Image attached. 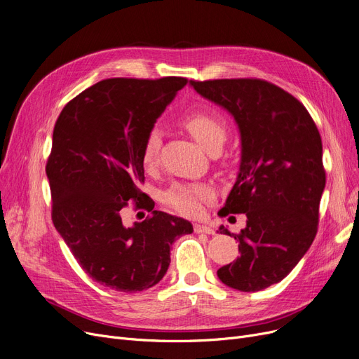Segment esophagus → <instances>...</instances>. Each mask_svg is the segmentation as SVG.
Listing matches in <instances>:
<instances>
[{"instance_id": "1", "label": "esophagus", "mask_w": 359, "mask_h": 359, "mask_svg": "<svg viewBox=\"0 0 359 359\" xmlns=\"http://www.w3.org/2000/svg\"><path fill=\"white\" fill-rule=\"evenodd\" d=\"M194 231L195 233H204V235H214V230L211 229V227H208V226H204V224H194Z\"/></svg>"}]
</instances>
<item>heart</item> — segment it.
<instances>
[{
  "mask_svg": "<svg viewBox=\"0 0 359 359\" xmlns=\"http://www.w3.org/2000/svg\"><path fill=\"white\" fill-rule=\"evenodd\" d=\"M183 126L205 151L223 147L227 139V126L220 116L199 111L183 118ZM161 147L158 129H149L141 148V161L145 168L157 163ZM214 199V192L207 184H175L164 194V202L176 212L186 217H198L204 205Z\"/></svg>",
  "mask_w": 359,
  "mask_h": 359,
  "instance_id": "b5f03b06",
  "label": "heart"
}]
</instances>
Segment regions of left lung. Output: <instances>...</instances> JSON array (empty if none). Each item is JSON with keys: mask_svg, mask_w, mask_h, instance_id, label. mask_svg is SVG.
I'll return each mask as SVG.
<instances>
[{"mask_svg": "<svg viewBox=\"0 0 359 359\" xmlns=\"http://www.w3.org/2000/svg\"><path fill=\"white\" fill-rule=\"evenodd\" d=\"M198 93L235 117L242 163L220 215L248 217L239 258L218 269L222 282L258 292L283 280L305 255L318 230L325 186L321 136L304 104L257 77L191 81Z\"/></svg>", "mask_w": 359, "mask_h": 359, "instance_id": "1", "label": "left lung"}]
</instances>
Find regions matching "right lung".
<instances>
[{"label": "right lung", "instance_id": "obj_1", "mask_svg": "<svg viewBox=\"0 0 359 359\" xmlns=\"http://www.w3.org/2000/svg\"><path fill=\"white\" fill-rule=\"evenodd\" d=\"M188 79L111 77L81 92L61 110L46 160L51 218L82 270L97 283L135 293L157 285L170 248L194 231L180 217L154 211L145 182L144 137ZM132 205L151 214L124 228Z\"/></svg>", "mask_w": 359, "mask_h": 359}]
</instances>
